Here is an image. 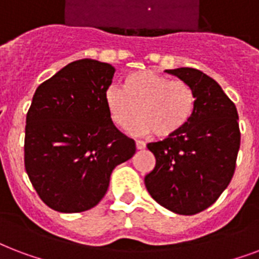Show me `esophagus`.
Wrapping results in <instances>:
<instances>
[{
	"instance_id": "1",
	"label": "esophagus",
	"mask_w": 259,
	"mask_h": 259,
	"mask_svg": "<svg viewBox=\"0 0 259 259\" xmlns=\"http://www.w3.org/2000/svg\"><path fill=\"white\" fill-rule=\"evenodd\" d=\"M135 143H136V148H138V150H143V148L146 147V143H144L143 140H136Z\"/></svg>"
}]
</instances>
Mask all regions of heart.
<instances>
[{"label": "heart", "instance_id": "obj_1", "mask_svg": "<svg viewBox=\"0 0 259 259\" xmlns=\"http://www.w3.org/2000/svg\"><path fill=\"white\" fill-rule=\"evenodd\" d=\"M105 107L112 121L128 128L138 116L139 134L171 138L189 124L196 112V93L186 82L171 79L155 70H140L124 78L123 88L111 85L105 90Z\"/></svg>", "mask_w": 259, "mask_h": 259}]
</instances>
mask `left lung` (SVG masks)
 Returning <instances> with one entry per match:
<instances>
[{
	"instance_id": "left-lung-1",
	"label": "left lung",
	"mask_w": 259,
	"mask_h": 259,
	"mask_svg": "<svg viewBox=\"0 0 259 259\" xmlns=\"http://www.w3.org/2000/svg\"><path fill=\"white\" fill-rule=\"evenodd\" d=\"M196 93V112L180 134L148 143L155 167L144 177L148 193L178 215H196L220 197L235 173L240 130L235 104L197 69L166 70Z\"/></svg>"
}]
</instances>
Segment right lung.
I'll return each mask as SVG.
<instances>
[{"instance_id":"right-lung-1","label":"right lung","mask_w":259,"mask_h":259,"mask_svg":"<svg viewBox=\"0 0 259 259\" xmlns=\"http://www.w3.org/2000/svg\"><path fill=\"white\" fill-rule=\"evenodd\" d=\"M109 63L81 59L40 83L27 113L24 166L40 200L65 213L88 211L107 193L116 166L135 154L105 107Z\"/></svg>"}]
</instances>
